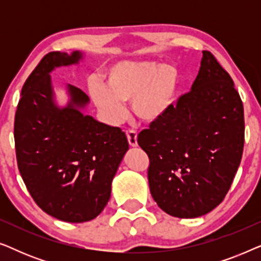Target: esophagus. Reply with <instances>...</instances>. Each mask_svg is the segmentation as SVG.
Instances as JSON below:
<instances>
[{
  "label": "esophagus",
  "mask_w": 261,
  "mask_h": 261,
  "mask_svg": "<svg viewBox=\"0 0 261 261\" xmlns=\"http://www.w3.org/2000/svg\"><path fill=\"white\" fill-rule=\"evenodd\" d=\"M127 139H128V144L132 147H137L138 146V134L135 130H128L127 132Z\"/></svg>",
  "instance_id": "obj_1"
}]
</instances>
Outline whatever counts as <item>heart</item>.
I'll use <instances>...</instances> for the list:
<instances>
[{
    "mask_svg": "<svg viewBox=\"0 0 261 261\" xmlns=\"http://www.w3.org/2000/svg\"><path fill=\"white\" fill-rule=\"evenodd\" d=\"M178 74L171 65L148 62H120L103 77V87L91 85L90 95L97 109L112 124L126 119L124 103L132 102L141 122L153 124L169 115L176 101Z\"/></svg>",
    "mask_w": 261,
    "mask_h": 261,
    "instance_id": "obj_1",
    "label": "heart"
}]
</instances>
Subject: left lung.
<instances>
[{
	"mask_svg": "<svg viewBox=\"0 0 261 261\" xmlns=\"http://www.w3.org/2000/svg\"><path fill=\"white\" fill-rule=\"evenodd\" d=\"M138 144L149 158L152 197L166 214L194 219L223 201L244 151V106L209 51H203L191 91L165 119L140 132Z\"/></svg>",
	"mask_w": 261,
	"mask_h": 261,
	"instance_id": "obj_1",
	"label": "left lung"
}]
</instances>
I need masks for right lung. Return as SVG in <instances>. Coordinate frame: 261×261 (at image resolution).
Listing matches in <instances>:
<instances>
[{"label":"right lung","mask_w":261,"mask_h":261,"mask_svg":"<svg viewBox=\"0 0 261 261\" xmlns=\"http://www.w3.org/2000/svg\"><path fill=\"white\" fill-rule=\"evenodd\" d=\"M80 51L49 52L24 82L14 122L17 167L32 198L46 214L65 222L98 216L124 153L126 134L81 112L84 91L67 85L70 101L55 103L49 72L78 64Z\"/></svg>","instance_id":"add662e5"}]
</instances>
